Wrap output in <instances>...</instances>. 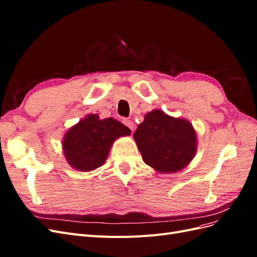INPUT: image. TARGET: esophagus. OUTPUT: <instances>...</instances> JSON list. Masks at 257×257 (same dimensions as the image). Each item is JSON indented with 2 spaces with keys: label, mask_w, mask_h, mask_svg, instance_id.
Masks as SVG:
<instances>
[{
  "label": "esophagus",
  "mask_w": 257,
  "mask_h": 257,
  "mask_svg": "<svg viewBox=\"0 0 257 257\" xmlns=\"http://www.w3.org/2000/svg\"><path fill=\"white\" fill-rule=\"evenodd\" d=\"M123 123L125 124V125L132 131V132H134V130H135V125H134V122H132L131 120H123Z\"/></svg>",
  "instance_id": "1"
}]
</instances>
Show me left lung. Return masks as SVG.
<instances>
[{
  "label": "left lung",
  "instance_id": "obj_1",
  "mask_svg": "<svg viewBox=\"0 0 257 257\" xmlns=\"http://www.w3.org/2000/svg\"><path fill=\"white\" fill-rule=\"evenodd\" d=\"M133 137L144 162L161 174L180 172L197 151V134L192 123L161 109L148 112Z\"/></svg>",
  "mask_w": 257,
  "mask_h": 257
}]
</instances>
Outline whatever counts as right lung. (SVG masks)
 <instances>
[{
    "instance_id": "obj_1",
    "label": "right lung",
    "mask_w": 257,
    "mask_h": 257,
    "mask_svg": "<svg viewBox=\"0 0 257 257\" xmlns=\"http://www.w3.org/2000/svg\"><path fill=\"white\" fill-rule=\"evenodd\" d=\"M130 135L131 130L121 122L100 120L97 113H90L69 127L62 149L68 165L79 172H91L104 165L115 139Z\"/></svg>"
}]
</instances>
